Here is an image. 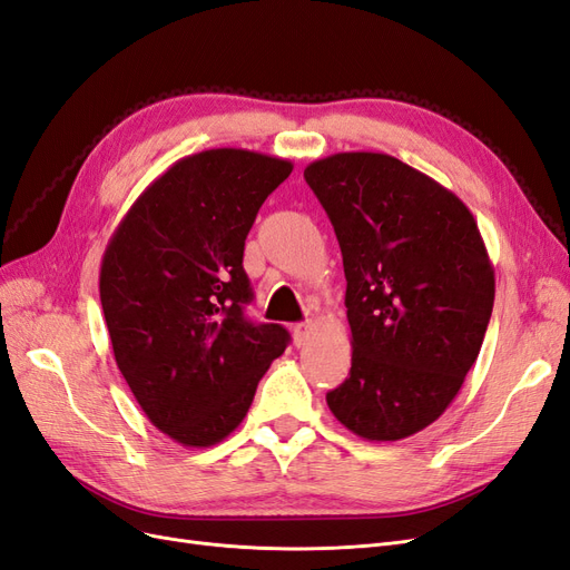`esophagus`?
<instances>
[{
	"label": "esophagus",
	"mask_w": 570,
	"mask_h": 570,
	"mask_svg": "<svg viewBox=\"0 0 570 570\" xmlns=\"http://www.w3.org/2000/svg\"><path fill=\"white\" fill-rule=\"evenodd\" d=\"M292 333H295V342L297 344H304L308 337H312V333H314V325L312 323H297L295 327H292Z\"/></svg>",
	"instance_id": "esophagus-1"
}]
</instances>
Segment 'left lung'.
<instances>
[{"mask_svg":"<svg viewBox=\"0 0 570 570\" xmlns=\"http://www.w3.org/2000/svg\"><path fill=\"white\" fill-rule=\"evenodd\" d=\"M304 178L347 278L352 368L325 402L358 438L404 440L442 416L480 354L494 304L485 243L452 189L390 154H331Z\"/></svg>","mask_w":570,"mask_h":570,"instance_id":"1","label":"left lung"}]
</instances>
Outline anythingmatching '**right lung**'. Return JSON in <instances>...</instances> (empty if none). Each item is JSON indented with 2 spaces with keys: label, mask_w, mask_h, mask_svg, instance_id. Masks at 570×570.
I'll use <instances>...</instances> for the list:
<instances>
[{
  "label": "right lung",
  "mask_w": 570,
  "mask_h": 570,
  "mask_svg": "<svg viewBox=\"0 0 570 570\" xmlns=\"http://www.w3.org/2000/svg\"><path fill=\"white\" fill-rule=\"evenodd\" d=\"M292 161L220 147L154 180L101 256L99 299L116 364L137 404L183 446H212L243 423L289 335L252 323L245 239Z\"/></svg>",
  "instance_id": "add662e5"
}]
</instances>
